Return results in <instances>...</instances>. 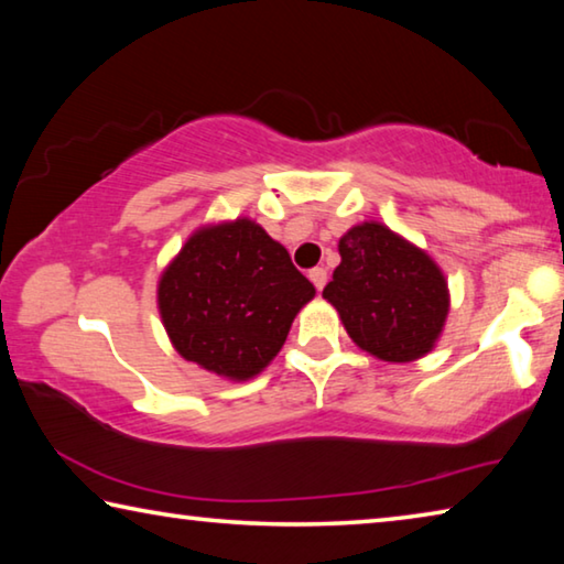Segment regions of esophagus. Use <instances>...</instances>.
<instances>
[{
    "instance_id": "obj_1",
    "label": "esophagus",
    "mask_w": 564,
    "mask_h": 564,
    "mask_svg": "<svg viewBox=\"0 0 564 564\" xmlns=\"http://www.w3.org/2000/svg\"><path fill=\"white\" fill-rule=\"evenodd\" d=\"M308 279L313 281V285H316L318 291H323V285H326V281H328V273H326V269H313L308 273Z\"/></svg>"
}]
</instances>
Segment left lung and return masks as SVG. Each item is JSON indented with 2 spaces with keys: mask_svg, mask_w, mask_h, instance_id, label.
I'll return each mask as SVG.
<instances>
[{
  "mask_svg": "<svg viewBox=\"0 0 564 564\" xmlns=\"http://www.w3.org/2000/svg\"><path fill=\"white\" fill-rule=\"evenodd\" d=\"M340 263L323 289L348 338L386 362L425 358L445 330L451 289L425 248L380 221L350 226Z\"/></svg>",
  "mask_w": 564,
  "mask_h": 564,
  "instance_id": "8db88e82",
  "label": "left lung"
}]
</instances>
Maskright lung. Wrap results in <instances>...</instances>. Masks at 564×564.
<instances>
[{"instance_id": "1", "label": "right lung", "mask_w": 564, "mask_h": 564, "mask_svg": "<svg viewBox=\"0 0 564 564\" xmlns=\"http://www.w3.org/2000/svg\"><path fill=\"white\" fill-rule=\"evenodd\" d=\"M313 295L289 251L248 216L198 226L156 283L171 346L231 383L271 366Z\"/></svg>"}]
</instances>
